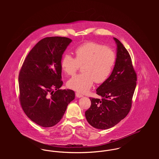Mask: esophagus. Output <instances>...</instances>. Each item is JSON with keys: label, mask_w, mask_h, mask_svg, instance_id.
<instances>
[{"label": "esophagus", "mask_w": 159, "mask_h": 159, "mask_svg": "<svg viewBox=\"0 0 159 159\" xmlns=\"http://www.w3.org/2000/svg\"><path fill=\"white\" fill-rule=\"evenodd\" d=\"M75 94H76V96L78 98H81V97H83V95L81 93H80V92H76Z\"/></svg>", "instance_id": "1"}]
</instances>
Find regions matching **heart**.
Here are the masks:
<instances>
[{
    "label": "heart",
    "mask_w": 159,
    "mask_h": 159,
    "mask_svg": "<svg viewBox=\"0 0 159 159\" xmlns=\"http://www.w3.org/2000/svg\"><path fill=\"white\" fill-rule=\"evenodd\" d=\"M75 58L65 54L61 61L63 71L74 75L80 66L82 73L75 75L67 82L69 88L80 92H86L97 83L105 82L111 75L116 62V54L113 49L96 42H87L75 49Z\"/></svg>",
    "instance_id": "heart-1"
}]
</instances>
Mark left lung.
Instances as JSON below:
<instances>
[{
    "instance_id": "obj_1",
    "label": "left lung",
    "mask_w": 159,
    "mask_h": 159,
    "mask_svg": "<svg viewBox=\"0 0 159 159\" xmlns=\"http://www.w3.org/2000/svg\"><path fill=\"white\" fill-rule=\"evenodd\" d=\"M116 62L108 78L97 89L102 98H90L91 107L85 112L86 118L93 127L108 129L118 124L129 113L136 85V74L130 56L116 38Z\"/></svg>"
}]
</instances>
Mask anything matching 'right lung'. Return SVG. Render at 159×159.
Here are the masks:
<instances>
[{
	"label": "right lung",
	"mask_w": 159,
	"mask_h": 159,
	"mask_svg": "<svg viewBox=\"0 0 159 159\" xmlns=\"http://www.w3.org/2000/svg\"><path fill=\"white\" fill-rule=\"evenodd\" d=\"M71 41L62 37L41 40L30 50L20 71V100L23 111L42 127L57 124L75 99L74 91L60 89L63 84L61 61Z\"/></svg>",
	"instance_id": "add662e5"
}]
</instances>
